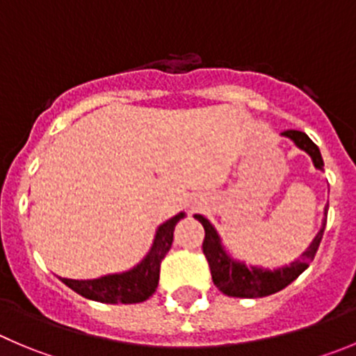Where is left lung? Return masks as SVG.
<instances>
[{
    "instance_id": "1",
    "label": "left lung",
    "mask_w": 356,
    "mask_h": 356,
    "mask_svg": "<svg viewBox=\"0 0 356 356\" xmlns=\"http://www.w3.org/2000/svg\"><path fill=\"white\" fill-rule=\"evenodd\" d=\"M283 135L291 138L302 151H305L311 158H313L314 167L323 170V158H321L320 149H318V145L314 144L304 131H298V129H286V131H283ZM195 219H198V221L204 225L205 238L204 244H202V249H204V254L209 261V268H211V275L216 288H218L219 291H223L225 295H228V297L238 298L267 297V295L281 291L283 288H286L288 284L293 283L295 279L309 267V264H311V261L314 260V257H316V251L318 248H320L321 238H323L325 225H327V218H325L323 227L318 232L314 241L311 242L307 251H305L297 261H293L290 267L277 268V270H264V268L248 267V265L241 264V261L232 260V258L225 253V249L223 245H221L218 234H216L214 227H212L207 219L200 214H195Z\"/></svg>"
}]
</instances>
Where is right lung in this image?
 Returning <instances> with one entry per match:
<instances>
[{
  "label": "right lung",
  "instance_id": "add662e5",
  "mask_svg": "<svg viewBox=\"0 0 356 356\" xmlns=\"http://www.w3.org/2000/svg\"><path fill=\"white\" fill-rule=\"evenodd\" d=\"M182 218L184 214L181 212L158 228L151 251L131 270L105 275V277L92 279V281H77V279L66 277H61V281L82 297L96 302H105V304H137V302L147 300L158 288L159 267H161L165 254L172 248L175 225Z\"/></svg>",
  "mask_w": 356,
  "mask_h": 356
}]
</instances>
